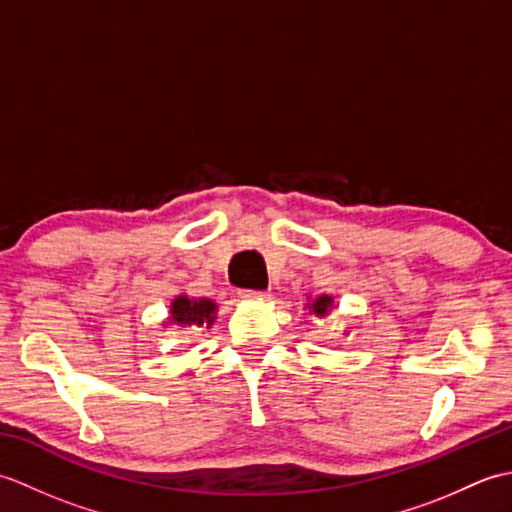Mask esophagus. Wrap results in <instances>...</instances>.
I'll list each match as a JSON object with an SVG mask.
<instances>
[{
  "instance_id": "obj_1",
  "label": "esophagus",
  "mask_w": 512,
  "mask_h": 512,
  "mask_svg": "<svg viewBox=\"0 0 512 512\" xmlns=\"http://www.w3.org/2000/svg\"><path fill=\"white\" fill-rule=\"evenodd\" d=\"M242 297L244 299H266L268 292H264V290H244Z\"/></svg>"
}]
</instances>
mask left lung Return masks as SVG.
<instances>
[{
    "instance_id": "8db88e82",
    "label": "left lung",
    "mask_w": 512,
    "mask_h": 512,
    "mask_svg": "<svg viewBox=\"0 0 512 512\" xmlns=\"http://www.w3.org/2000/svg\"><path fill=\"white\" fill-rule=\"evenodd\" d=\"M312 312L319 314V317H323V314H328V310L332 308V297H319L317 301L312 303Z\"/></svg>"
}]
</instances>
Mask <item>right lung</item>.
<instances>
[{"instance_id": "obj_1", "label": "right lung", "mask_w": 512, "mask_h": 512, "mask_svg": "<svg viewBox=\"0 0 512 512\" xmlns=\"http://www.w3.org/2000/svg\"><path fill=\"white\" fill-rule=\"evenodd\" d=\"M215 303L209 299H189L178 297L171 303V321L178 325H211L213 323Z\"/></svg>"}]
</instances>
